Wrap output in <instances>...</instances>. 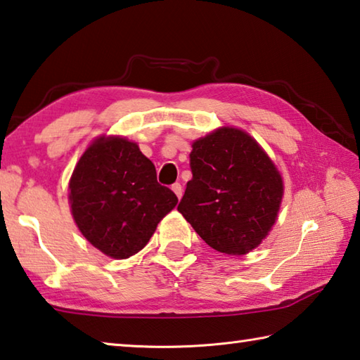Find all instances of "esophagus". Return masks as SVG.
<instances>
[{"mask_svg": "<svg viewBox=\"0 0 360 360\" xmlns=\"http://www.w3.org/2000/svg\"><path fill=\"white\" fill-rule=\"evenodd\" d=\"M172 191L176 193V197L178 198L182 197V186L179 184V182H174V184L172 186Z\"/></svg>", "mask_w": 360, "mask_h": 360, "instance_id": "obj_1", "label": "esophagus"}]
</instances>
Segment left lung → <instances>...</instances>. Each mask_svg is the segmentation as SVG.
<instances>
[{
  "label": "left lung",
  "mask_w": 360,
  "mask_h": 360,
  "mask_svg": "<svg viewBox=\"0 0 360 360\" xmlns=\"http://www.w3.org/2000/svg\"><path fill=\"white\" fill-rule=\"evenodd\" d=\"M192 148V179L178 211L214 250L248 253L276 224L282 176L258 143L239 129L221 127Z\"/></svg>",
  "instance_id": "1"
}]
</instances>
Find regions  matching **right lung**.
I'll use <instances>...</instances> for the list:
<instances>
[{"label":"right lung","mask_w":360,"mask_h":360,"mask_svg":"<svg viewBox=\"0 0 360 360\" xmlns=\"http://www.w3.org/2000/svg\"><path fill=\"white\" fill-rule=\"evenodd\" d=\"M78 230L112 258L140 252L178 197L160 186L154 163L136 143L101 136L78 160L69 182Z\"/></svg>","instance_id":"right-lung-1"}]
</instances>
